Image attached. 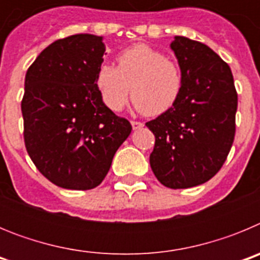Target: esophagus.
<instances>
[{"mask_svg":"<svg viewBox=\"0 0 260 260\" xmlns=\"http://www.w3.org/2000/svg\"><path fill=\"white\" fill-rule=\"evenodd\" d=\"M132 126L134 130H138V128L143 127V123L139 122V121H132Z\"/></svg>","mask_w":260,"mask_h":260,"instance_id":"1","label":"esophagus"}]
</instances>
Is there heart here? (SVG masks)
Masks as SVG:
<instances>
[{"mask_svg": "<svg viewBox=\"0 0 260 260\" xmlns=\"http://www.w3.org/2000/svg\"><path fill=\"white\" fill-rule=\"evenodd\" d=\"M185 86L182 69L167 54L146 44H135L117 56V68L104 63L96 74V87L103 103L113 112L127 104L158 116L174 107Z\"/></svg>", "mask_w": 260, "mask_h": 260, "instance_id": "1", "label": "heart"}]
</instances>
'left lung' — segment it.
<instances>
[{"instance_id": "1", "label": "left lung", "mask_w": 260, "mask_h": 260, "mask_svg": "<svg viewBox=\"0 0 260 260\" xmlns=\"http://www.w3.org/2000/svg\"><path fill=\"white\" fill-rule=\"evenodd\" d=\"M174 50L185 77L177 104L146 126L155 135L153 174L169 189H187L221 169L236 134L237 91L229 65L199 41L176 36Z\"/></svg>"}]
</instances>
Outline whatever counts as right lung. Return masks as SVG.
Listing matches in <instances>:
<instances>
[{
  "instance_id": "obj_1",
  "label": "right lung",
  "mask_w": 260,
  "mask_h": 260,
  "mask_svg": "<svg viewBox=\"0 0 260 260\" xmlns=\"http://www.w3.org/2000/svg\"><path fill=\"white\" fill-rule=\"evenodd\" d=\"M105 45L78 34L45 48L27 70L22 99L23 137L45 178L70 190L103 182L132 125L103 103L96 87Z\"/></svg>"
}]
</instances>
